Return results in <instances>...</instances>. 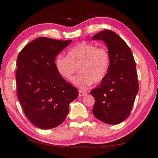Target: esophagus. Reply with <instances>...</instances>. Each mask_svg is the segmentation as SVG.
<instances>
[{
	"label": "esophagus",
	"mask_w": 158,
	"mask_h": 158,
	"mask_svg": "<svg viewBox=\"0 0 158 158\" xmlns=\"http://www.w3.org/2000/svg\"><path fill=\"white\" fill-rule=\"evenodd\" d=\"M87 93H85V92L82 91V90H79V96L80 97H82V96H85L86 95Z\"/></svg>",
	"instance_id": "obj_1"
}]
</instances>
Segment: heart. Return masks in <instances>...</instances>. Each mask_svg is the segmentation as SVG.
Listing matches in <instances>:
<instances>
[{
  "label": "heart",
  "mask_w": 158,
  "mask_h": 158,
  "mask_svg": "<svg viewBox=\"0 0 158 158\" xmlns=\"http://www.w3.org/2000/svg\"><path fill=\"white\" fill-rule=\"evenodd\" d=\"M110 64L108 51L104 47L87 42H82L69 48L67 57L58 55L54 66L60 76L70 80L78 67L80 73L72 82L82 89H87L93 83L102 81L106 77Z\"/></svg>",
  "instance_id": "obj_1"
}]
</instances>
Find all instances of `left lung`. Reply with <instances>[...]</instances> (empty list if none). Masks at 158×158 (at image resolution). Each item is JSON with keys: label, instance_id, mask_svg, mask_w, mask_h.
I'll use <instances>...</instances> for the list:
<instances>
[{"label": "left lung", "instance_id": "left-lung-1", "mask_svg": "<svg viewBox=\"0 0 158 158\" xmlns=\"http://www.w3.org/2000/svg\"><path fill=\"white\" fill-rule=\"evenodd\" d=\"M107 46L110 64L106 77L91 90L94 102L93 113L108 124H117L130 115L138 92L134 58L124 40L114 31L104 30L93 37Z\"/></svg>", "mask_w": 158, "mask_h": 158}]
</instances>
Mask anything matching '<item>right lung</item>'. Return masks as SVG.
<instances>
[{"instance_id": "1", "label": "right lung", "mask_w": 158, "mask_h": 158, "mask_svg": "<svg viewBox=\"0 0 158 158\" xmlns=\"http://www.w3.org/2000/svg\"><path fill=\"white\" fill-rule=\"evenodd\" d=\"M71 40L39 37L27 44L17 59L18 98L27 118L42 129L64 122L78 90L58 73L56 56Z\"/></svg>"}]
</instances>
